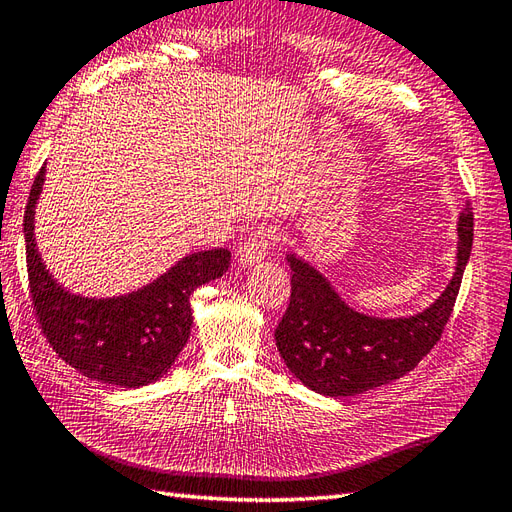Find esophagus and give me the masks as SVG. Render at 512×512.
<instances>
[{"label":"esophagus","instance_id":"34e87169","mask_svg":"<svg viewBox=\"0 0 512 512\" xmlns=\"http://www.w3.org/2000/svg\"><path fill=\"white\" fill-rule=\"evenodd\" d=\"M272 242H274V231L270 227H261V229L253 231L244 240V244L240 246V251H238L240 266L251 268V266L261 264V261H264V257L268 255Z\"/></svg>","mask_w":512,"mask_h":512}]
</instances>
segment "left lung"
Returning <instances> with one entry per match:
<instances>
[{
    "label": "left lung",
    "mask_w": 512,
    "mask_h": 512,
    "mask_svg": "<svg viewBox=\"0 0 512 512\" xmlns=\"http://www.w3.org/2000/svg\"><path fill=\"white\" fill-rule=\"evenodd\" d=\"M456 264L443 292L411 316H370L346 303L311 261L287 251L292 298L274 339L300 383L331 398H346L398 381L439 342L450 320L474 242L469 203L456 220Z\"/></svg>",
    "instance_id": "obj_1"
}]
</instances>
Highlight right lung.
I'll use <instances>...</instances> for the list:
<instances>
[{
  "mask_svg": "<svg viewBox=\"0 0 512 512\" xmlns=\"http://www.w3.org/2000/svg\"><path fill=\"white\" fill-rule=\"evenodd\" d=\"M47 166L41 168L23 218L32 305L58 357L86 378L138 389L173 368L192 329L190 296L229 270L231 253L212 248L181 257L151 283L119 296H84L67 290L38 253L34 218Z\"/></svg>",
  "mask_w": 512,
  "mask_h": 512,
  "instance_id": "right-lung-1",
  "label": "right lung"
}]
</instances>
